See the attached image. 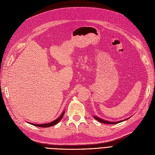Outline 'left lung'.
<instances>
[{
  "instance_id": "8db88e82",
  "label": "left lung",
  "mask_w": 155,
  "mask_h": 155,
  "mask_svg": "<svg viewBox=\"0 0 155 155\" xmlns=\"http://www.w3.org/2000/svg\"><path fill=\"white\" fill-rule=\"evenodd\" d=\"M94 118L98 120L99 122H102V123H104V124H117V123H120V122H123L124 120H126L128 119H126L124 120H120V121H117V122H111V121H108V120H104L103 119L100 118V117H98L97 116H94Z\"/></svg>"
}]
</instances>
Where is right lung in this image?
I'll list each match as a JSON object with an SVG mask.
<instances>
[{"label": "right lung", "instance_id": "obj_1", "mask_svg": "<svg viewBox=\"0 0 155 155\" xmlns=\"http://www.w3.org/2000/svg\"><path fill=\"white\" fill-rule=\"evenodd\" d=\"M64 114H65V111H63L62 112V114L60 115V116L58 117V118H57L56 120L52 121L51 122H49V123H47V124H33V123H30V122H28L29 124H32L33 126H38V127H51V126H54L55 124H56L57 123H58L60 121V120L62 119V117L64 115Z\"/></svg>", "mask_w": 155, "mask_h": 155}]
</instances>
